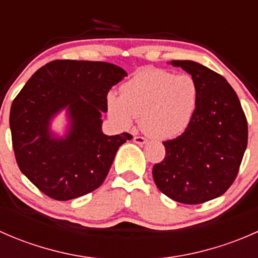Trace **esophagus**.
Returning a JSON list of instances; mask_svg holds the SVG:
<instances>
[{
  "instance_id": "1",
  "label": "esophagus",
  "mask_w": 258,
  "mask_h": 258,
  "mask_svg": "<svg viewBox=\"0 0 258 258\" xmlns=\"http://www.w3.org/2000/svg\"><path fill=\"white\" fill-rule=\"evenodd\" d=\"M134 142H135V144H137V145H144V144H146V139H145V137H142V136H135L134 137Z\"/></svg>"
}]
</instances>
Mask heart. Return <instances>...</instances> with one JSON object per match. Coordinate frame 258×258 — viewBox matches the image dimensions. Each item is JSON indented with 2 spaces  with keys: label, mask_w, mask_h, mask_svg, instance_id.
Listing matches in <instances>:
<instances>
[{
  "label": "heart",
  "mask_w": 258,
  "mask_h": 258,
  "mask_svg": "<svg viewBox=\"0 0 258 258\" xmlns=\"http://www.w3.org/2000/svg\"><path fill=\"white\" fill-rule=\"evenodd\" d=\"M199 87L189 75L161 69L139 72L121 87V96L108 97L111 116L124 127L141 118V127L155 139L182 134L196 113Z\"/></svg>",
  "instance_id": "b5f03b06"
}]
</instances>
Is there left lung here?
<instances>
[{
	"label": "left lung",
	"mask_w": 258,
	"mask_h": 258,
	"mask_svg": "<svg viewBox=\"0 0 258 258\" xmlns=\"http://www.w3.org/2000/svg\"><path fill=\"white\" fill-rule=\"evenodd\" d=\"M199 87L196 113L183 134L163 141L166 156L153 166L156 186L186 205L204 204L233 183L248 139L246 114L226 79L194 61H172Z\"/></svg>",
	"instance_id": "obj_1"
}]
</instances>
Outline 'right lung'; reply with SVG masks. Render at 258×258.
<instances>
[{
    "instance_id": "obj_1",
    "label": "right lung",
    "mask_w": 258,
    "mask_h": 258,
    "mask_svg": "<svg viewBox=\"0 0 258 258\" xmlns=\"http://www.w3.org/2000/svg\"><path fill=\"white\" fill-rule=\"evenodd\" d=\"M126 76L107 62L56 59L37 70L16 96L10 112L15 157L46 196L69 201L105 181L118 147L132 139L127 132L106 136L101 130L108 91ZM62 108L72 126L64 139H54L49 122Z\"/></svg>"
}]
</instances>
